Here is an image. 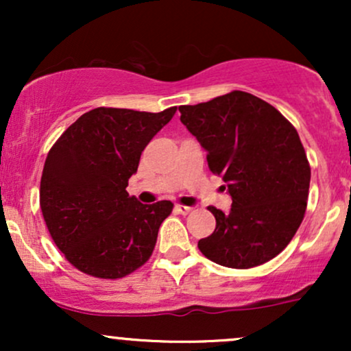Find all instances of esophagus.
<instances>
[{"label": "esophagus", "instance_id": "obj_1", "mask_svg": "<svg viewBox=\"0 0 351 351\" xmlns=\"http://www.w3.org/2000/svg\"><path fill=\"white\" fill-rule=\"evenodd\" d=\"M176 211L180 213V215H189V213L193 211L191 206H184V204H176Z\"/></svg>", "mask_w": 351, "mask_h": 351}]
</instances>
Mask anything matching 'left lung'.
<instances>
[{
    "instance_id": "obj_1",
    "label": "left lung",
    "mask_w": 351,
    "mask_h": 351,
    "mask_svg": "<svg viewBox=\"0 0 351 351\" xmlns=\"http://www.w3.org/2000/svg\"><path fill=\"white\" fill-rule=\"evenodd\" d=\"M180 120L208 152V167L228 184L231 211L216 217L199 251L213 263L251 269L274 259L305 216L310 165L295 127L265 100L232 90L198 106H181Z\"/></svg>"
}]
</instances>
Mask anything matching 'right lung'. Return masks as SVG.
<instances>
[{"instance_id": "1", "label": "right lung", "mask_w": 351, "mask_h": 351, "mask_svg": "<svg viewBox=\"0 0 351 351\" xmlns=\"http://www.w3.org/2000/svg\"><path fill=\"white\" fill-rule=\"evenodd\" d=\"M97 107L80 115L47 153L39 204L69 263L97 279H122L150 259L171 201L142 204L127 193L148 142L175 115Z\"/></svg>"}]
</instances>
